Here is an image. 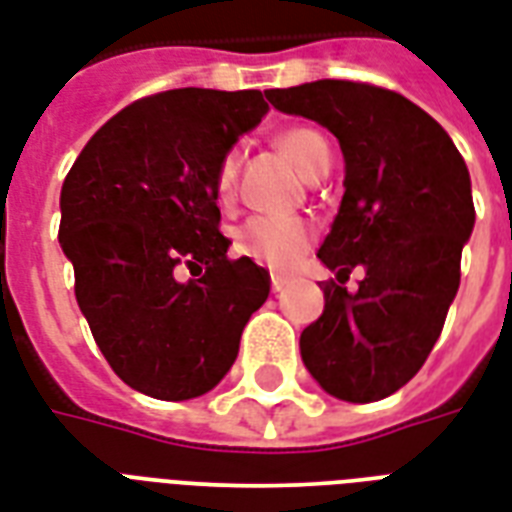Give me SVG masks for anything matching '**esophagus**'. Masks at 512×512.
Here are the masks:
<instances>
[{
	"mask_svg": "<svg viewBox=\"0 0 512 512\" xmlns=\"http://www.w3.org/2000/svg\"><path fill=\"white\" fill-rule=\"evenodd\" d=\"M270 280H272V291H280V288L288 283V278H283V275H275V272H272Z\"/></svg>",
	"mask_w": 512,
	"mask_h": 512,
	"instance_id": "34e87169",
	"label": "esophagus"
}]
</instances>
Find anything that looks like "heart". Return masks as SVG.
Returning <instances> with one entry per match:
<instances>
[{
  "label": "heart",
  "mask_w": 512,
  "mask_h": 512,
  "mask_svg": "<svg viewBox=\"0 0 512 512\" xmlns=\"http://www.w3.org/2000/svg\"><path fill=\"white\" fill-rule=\"evenodd\" d=\"M275 145L297 164L305 178H318L329 167V142L324 134L310 126H288L275 134ZM240 175V153L226 151L215 167V194L221 202H229ZM313 242V229L302 218H272V215H256L237 229L234 234V251L248 256L256 264H264L270 270H291L302 253Z\"/></svg>",
  "instance_id": "obj_1"
}]
</instances>
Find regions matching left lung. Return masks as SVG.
<instances>
[{"mask_svg":"<svg viewBox=\"0 0 512 512\" xmlns=\"http://www.w3.org/2000/svg\"><path fill=\"white\" fill-rule=\"evenodd\" d=\"M280 113L326 126L345 156V194L318 259L324 313L299 337L326 394L378 402L424 367L461 280L475 226L470 172L432 115L397 91L315 80L264 91ZM365 270L353 295L344 280Z\"/></svg>","mask_w":512,"mask_h":512,"instance_id":"1","label":"left lung"}]
</instances>
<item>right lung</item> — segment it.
Wrapping results in <instances>:
<instances>
[{
	"mask_svg": "<svg viewBox=\"0 0 512 512\" xmlns=\"http://www.w3.org/2000/svg\"><path fill=\"white\" fill-rule=\"evenodd\" d=\"M264 96L172 88L137 99L86 142L61 186L59 242L80 310L115 375L153 399L218 386L270 297V272L226 256L215 194V167L270 110Z\"/></svg>",
	"mask_w": 512,
	"mask_h": 512,
	"instance_id": "add662e5",
	"label": "right lung"
}]
</instances>
